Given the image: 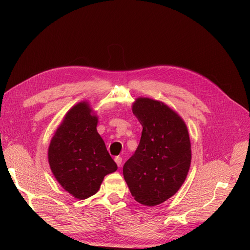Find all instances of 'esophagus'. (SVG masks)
I'll return each instance as SVG.
<instances>
[{
    "instance_id": "obj_1",
    "label": "esophagus",
    "mask_w": 250,
    "mask_h": 250,
    "mask_svg": "<svg viewBox=\"0 0 250 250\" xmlns=\"http://www.w3.org/2000/svg\"><path fill=\"white\" fill-rule=\"evenodd\" d=\"M114 161H115V163L117 164V166L118 167H120V166H122V162H123V158H122V157H115V158H114Z\"/></svg>"
}]
</instances>
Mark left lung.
I'll return each mask as SVG.
<instances>
[{
  "label": "left lung",
  "instance_id": "left-lung-1",
  "mask_svg": "<svg viewBox=\"0 0 250 250\" xmlns=\"http://www.w3.org/2000/svg\"><path fill=\"white\" fill-rule=\"evenodd\" d=\"M133 113L143 130L135 154L124 165V177L134 199L153 207L171 198L188 176V130L182 118L161 101L140 97Z\"/></svg>",
  "mask_w": 250,
  "mask_h": 250
}]
</instances>
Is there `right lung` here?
Wrapping results in <instances>:
<instances>
[{"label": "right lung", "mask_w": 250, "mask_h": 250, "mask_svg": "<svg viewBox=\"0 0 250 250\" xmlns=\"http://www.w3.org/2000/svg\"><path fill=\"white\" fill-rule=\"evenodd\" d=\"M98 117L88 102H80L65 114L48 147V163L60 185L76 199L95 194L116 163L97 133Z\"/></svg>", "instance_id": "obj_1"}]
</instances>
